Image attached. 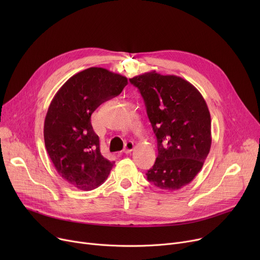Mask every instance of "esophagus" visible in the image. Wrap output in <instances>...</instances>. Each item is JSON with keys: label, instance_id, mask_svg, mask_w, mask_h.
<instances>
[{"label": "esophagus", "instance_id": "1", "mask_svg": "<svg viewBox=\"0 0 260 260\" xmlns=\"http://www.w3.org/2000/svg\"><path fill=\"white\" fill-rule=\"evenodd\" d=\"M133 149H134V143L128 141L124 145V149H123V153H124V154H129V153L133 152Z\"/></svg>", "mask_w": 260, "mask_h": 260}]
</instances>
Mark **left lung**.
Returning <instances> with one entry per match:
<instances>
[{"label": "left lung", "instance_id": "8db88e82", "mask_svg": "<svg viewBox=\"0 0 260 260\" xmlns=\"http://www.w3.org/2000/svg\"><path fill=\"white\" fill-rule=\"evenodd\" d=\"M137 87L157 137L158 157L147 180L173 192L202 169L211 144V115L199 90L181 77L155 71L129 79Z\"/></svg>", "mask_w": 260, "mask_h": 260}]
</instances>
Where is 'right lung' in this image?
Here are the masks:
<instances>
[{
    "label": "right lung",
    "mask_w": 260,
    "mask_h": 260,
    "mask_svg": "<svg viewBox=\"0 0 260 260\" xmlns=\"http://www.w3.org/2000/svg\"><path fill=\"white\" fill-rule=\"evenodd\" d=\"M126 85L124 76L89 67L68 79L50 102L44 121L46 151L58 174L79 189L101 185L115 165L102 156L90 116Z\"/></svg>",
    "instance_id": "1"
}]
</instances>
